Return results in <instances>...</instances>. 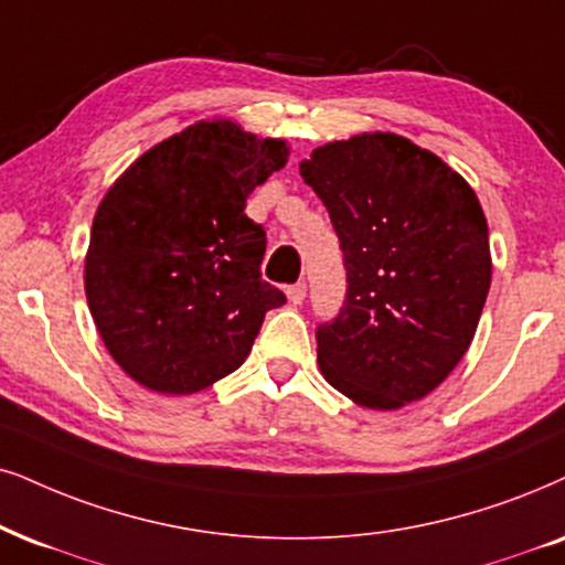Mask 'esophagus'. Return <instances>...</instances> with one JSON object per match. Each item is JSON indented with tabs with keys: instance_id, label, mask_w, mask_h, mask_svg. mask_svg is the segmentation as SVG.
Returning <instances> with one entry per match:
<instances>
[{
	"instance_id": "1",
	"label": "esophagus",
	"mask_w": 565,
	"mask_h": 565,
	"mask_svg": "<svg viewBox=\"0 0 565 565\" xmlns=\"http://www.w3.org/2000/svg\"><path fill=\"white\" fill-rule=\"evenodd\" d=\"M305 295H307V284H305V281L291 284V287L287 289V297H289V302H291V305H302Z\"/></svg>"
}]
</instances>
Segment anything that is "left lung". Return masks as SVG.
I'll return each mask as SVG.
<instances>
[{
  "label": "left lung",
  "instance_id": "left-lung-1",
  "mask_svg": "<svg viewBox=\"0 0 565 565\" xmlns=\"http://www.w3.org/2000/svg\"><path fill=\"white\" fill-rule=\"evenodd\" d=\"M341 242L347 297L320 323L318 365L367 409H402L446 381L490 289L488 221L475 190L394 132L326 142L299 163Z\"/></svg>",
  "mask_w": 565,
  "mask_h": 565
}]
</instances>
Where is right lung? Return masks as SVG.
I'll return each instance as SVG.
<instances>
[{"mask_svg": "<svg viewBox=\"0 0 565 565\" xmlns=\"http://www.w3.org/2000/svg\"><path fill=\"white\" fill-rule=\"evenodd\" d=\"M284 140L232 119L195 122L111 184L85 255V297L106 349L156 394H195L237 370L287 302L260 278L266 232L249 192L287 163Z\"/></svg>", "mask_w": 565, "mask_h": 565, "instance_id": "right-lung-1", "label": "right lung"}]
</instances>
